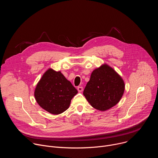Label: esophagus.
<instances>
[{
    "mask_svg": "<svg viewBox=\"0 0 158 158\" xmlns=\"http://www.w3.org/2000/svg\"><path fill=\"white\" fill-rule=\"evenodd\" d=\"M77 91H78L79 93L82 92V91H83V87H81V86H79V87H77Z\"/></svg>",
    "mask_w": 158,
    "mask_h": 158,
    "instance_id": "34e87169",
    "label": "esophagus"
}]
</instances>
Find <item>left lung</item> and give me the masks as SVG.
<instances>
[{
  "label": "left lung",
  "mask_w": 158,
  "mask_h": 158,
  "mask_svg": "<svg viewBox=\"0 0 158 158\" xmlns=\"http://www.w3.org/2000/svg\"><path fill=\"white\" fill-rule=\"evenodd\" d=\"M124 89L125 84L121 76L104 64L93 71L83 94L92 107L105 111L120 101Z\"/></svg>",
  "instance_id": "1"
}]
</instances>
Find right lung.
I'll use <instances>...</instances> for the list:
<instances>
[{
	"label": "right lung",
	"mask_w": 158,
	"mask_h": 158,
	"mask_svg": "<svg viewBox=\"0 0 158 158\" xmlns=\"http://www.w3.org/2000/svg\"><path fill=\"white\" fill-rule=\"evenodd\" d=\"M77 89L60 71L50 68L38 82L34 97L37 104L52 114H59L69 108Z\"/></svg>",
	"instance_id": "add662e5"
}]
</instances>
